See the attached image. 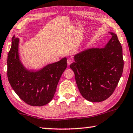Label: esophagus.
I'll list each match as a JSON object with an SVG mask.
<instances>
[{
  "mask_svg": "<svg viewBox=\"0 0 133 133\" xmlns=\"http://www.w3.org/2000/svg\"><path fill=\"white\" fill-rule=\"evenodd\" d=\"M72 62H73V61H72V59L68 58V59H67V63H68V65H70L71 63H72Z\"/></svg>",
  "mask_w": 133,
  "mask_h": 133,
  "instance_id": "34e87169",
  "label": "esophagus"
}]
</instances>
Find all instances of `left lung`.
I'll return each instance as SVG.
<instances>
[{
  "label": "left lung",
  "instance_id": "left-lung-1",
  "mask_svg": "<svg viewBox=\"0 0 133 133\" xmlns=\"http://www.w3.org/2000/svg\"><path fill=\"white\" fill-rule=\"evenodd\" d=\"M103 48H88L76 54L70 65L82 97L90 102L103 101L110 97L122 76V48L113 32Z\"/></svg>",
  "mask_w": 133,
  "mask_h": 133
}]
</instances>
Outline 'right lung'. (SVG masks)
Instances as JSON below:
<instances>
[{"label":"right lung","instance_id":"obj_1","mask_svg":"<svg viewBox=\"0 0 133 133\" xmlns=\"http://www.w3.org/2000/svg\"><path fill=\"white\" fill-rule=\"evenodd\" d=\"M19 43L20 39L13 36L7 60L9 82L25 103L32 106H43L50 103L55 95L61 77L67 67L66 58L39 70L28 69L20 59Z\"/></svg>","mask_w":133,"mask_h":133}]
</instances>
